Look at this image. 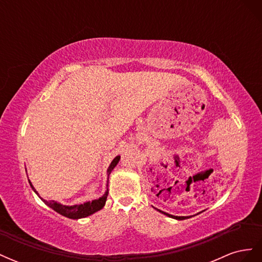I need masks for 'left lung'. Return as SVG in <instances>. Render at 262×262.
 I'll return each mask as SVG.
<instances>
[{
	"mask_svg": "<svg viewBox=\"0 0 262 262\" xmlns=\"http://www.w3.org/2000/svg\"><path fill=\"white\" fill-rule=\"evenodd\" d=\"M158 211H160V210H158ZM160 212L164 213L165 215H167V216H169V217H172V219H176V220H186V219H189V217H190V216H175V215H170V214L166 213V212H163V211H160Z\"/></svg>",
	"mask_w": 262,
	"mask_h": 262,
	"instance_id": "obj_1",
	"label": "left lung"
}]
</instances>
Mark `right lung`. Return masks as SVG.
<instances>
[{"instance_id":"add662e5","label":"right lung","mask_w":262,"mask_h":262,"mask_svg":"<svg viewBox=\"0 0 262 262\" xmlns=\"http://www.w3.org/2000/svg\"><path fill=\"white\" fill-rule=\"evenodd\" d=\"M119 160H120V156H117V157H115V160L112 162V164H110L109 168H108V170H107L108 176H109V173L113 171V169L116 167V165L118 164ZM107 182H108V181H107ZM29 184H30L31 188H33L34 191L38 194V192L35 190L34 186L31 185L30 181H29ZM107 186H108V185H107ZM38 195H39V194H38ZM107 196H108V189H107V191L105 192V194L102 195L101 198H99V199L93 200L92 202H86V203H84V204L72 205V207H67V205H62V204H60V203H58V202H55V201H47V200H43L42 198H40V196H39V198H40V199H41L47 205H48V207H50L51 209H53L55 212H58V213L62 214V215H64V216H67V217H69V219H74V220H76V219H81V217L89 216V215H91V214H93V213H95V212H97V211H99L100 209L104 208V205H105L106 200H107Z\"/></svg>"}]
</instances>
